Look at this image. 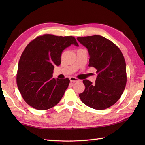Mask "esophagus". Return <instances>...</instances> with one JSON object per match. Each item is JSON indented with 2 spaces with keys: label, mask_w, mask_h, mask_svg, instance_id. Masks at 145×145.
Returning <instances> with one entry per match:
<instances>
[{
  "label": "esophagus",
  "mask_w": 145,
  "mask_h": 145,
  "mask_svg": "<svg viewBox=\"0 0 145 145\" xmlns=\"http://www.w3.org/2000/svg\"><path fill=\"white\" fill-rule=\"evenodd\" d=\"M70 82H75L78 81L79 80L74 77H70Z\"/></svg>",
  "instance_id": "1"
}]
</instances>
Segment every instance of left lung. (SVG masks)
Listing matches in <instances>:
<instances>
[{"label":"left lung","instance_id":"1","mask_svg":"<svg viewBox=\"0 0 145 145\" xmlns=\"http://www.w3.org/2000/svg\"><path fill=\"white\" fill-rule=\"evenodd\" d=\"M87 48L89 67L97 69L95 84L85 79V89L79 94L81 101L88 107L103 110L114 105L123 93L127 83L125 61L120 48L108 39L100 35L78 37Z\"/></svg>","mask_w":145,"mask_h":145}]
</instances>
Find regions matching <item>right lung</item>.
<instances>
[{"label":"right lung","instance_id":"obj_1","mask_svg":"<svg viewBox=\"0 0 145 145\" xmlns=\"http://www.w3.org/2000/svg\"><path fill=\"white\" fill-rule=\"evenodd\" d=\"M78 46L73 36L53 34L39 36L29 43L20 58L16 83L27 104L38 110L57 105L69 85V78H52L55 66L61 63V54L71 45Z\"/></svg>","mask_w":145,"mask_h":145}]
</instances>
